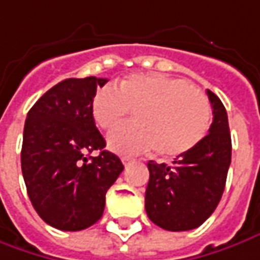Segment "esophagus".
Returning a JSON list of instances; mask_svg holds the SVG:
<instances>
[{
  "mask_svg": "<svg viewBox=\"0 0 260 260\" xmlns=\"http://www.w3.org/2000/svg\"><path fill=\"white\" fill-rule=\"evenodd\" d=\"M121 160H122V164L125 165V167H128L131 162H132V159H131L129 156H122V158H121Z\"/></svg>",
  "mask_w": 260,
  "mask_h": 260,
  "instance_id": "esophagus-1",
  "label": "esophagus"
}]
</instances>
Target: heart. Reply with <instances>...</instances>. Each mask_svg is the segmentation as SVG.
Here are the masks:
<instances>
[{
  "label": "heart",
  "instance_id": "obj_1",
  "mask_svg": "<svg viewBox=\"0 0 260 260\" xmlns=\"http://www.w3.org/2000/svg\"><path fill=\"white\" fill-rule=\"evenodd\" d=\"M134 111V123L115 129L108 146L121 155L155 149L175 158L195 148L211 125V104L188 81L164 74H131L114 86L100 88L91 112L101 129L111 131Z\"/></svg>",
  "mask_w": 260,
  "mask_h": 260
}]
</instances>
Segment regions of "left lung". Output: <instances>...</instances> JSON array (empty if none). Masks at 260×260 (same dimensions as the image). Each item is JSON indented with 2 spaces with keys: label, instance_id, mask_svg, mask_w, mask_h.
Listing matches in <instances>:
<instances>
[{
  "label": "left lung",
  "instance_id": "8db88e82",
  "mask_svg": "<svg viewBox=\"0 0 260 260\" xmlns=\"http://www.w3.org/2000/svg\"><path fill=\"white\" fill-rule=\"evenodd\" d=\"M209 134L172 165L148 162L149 182L145 192L148 218L165 231L181 232L201 226L216 209L226 183L232 141L223 104L212 91Z\"/></svg>",
  "mask_w": 260,
  "mask_h": 260
}]
</instances>
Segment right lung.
<instances>
[{"mask_svg":"<svg viewBox=\"0 0 260 260\" xmlns=\"http://www.w3.org/2000/svg\"><path fill=\"white\" fill-rule=\"evenodd\" d=\"M107 78H68L52 86L26 115L21 169L41 219L59 231H82L98 222L107 190L123 171L95 126L91 104ZM100 150L98 157H89Z\"/></svg>","mask_w":260,"mask_h":260,"instance_id":"right-lung-1","label":"right lung"}]
</instances>
